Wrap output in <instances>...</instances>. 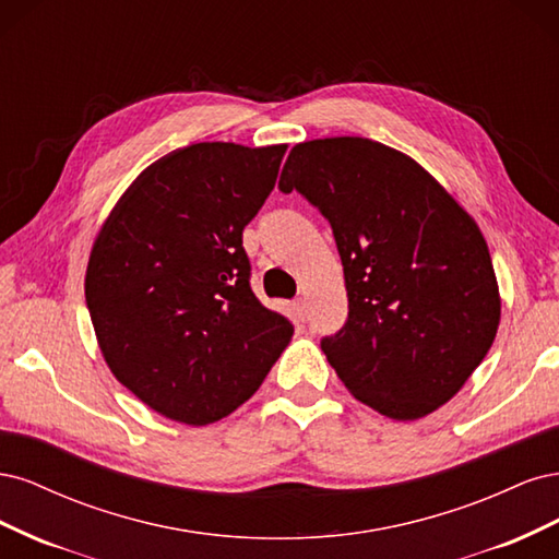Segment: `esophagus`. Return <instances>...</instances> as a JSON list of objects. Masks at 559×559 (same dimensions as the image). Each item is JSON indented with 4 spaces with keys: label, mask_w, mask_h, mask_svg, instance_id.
Masks as SVG:
<instances>
[{
    "label": "esophagus",
    "mask_w": 559,
    "mask_h": 559,
    "mask_svg": "<svg viewBox=\"0 0 559 559\" xmlns=\"http://www.w3.org/2000/svg\"><path fill=\"white\" fill-rule=\"evenodd\" d=\"M294 312H296V317L300 321H306L308 319V300L306 298H296L294 300Z\"/></svg>",
    "instance_id": "obj_1"
}]
</instances>
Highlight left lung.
Masks as SVG:
<instances>
[{"label":"left lung","instance_id":"1","mask_svg":"<svg viewBox=\"0 0 559 559\" xmlns=\"http://www.w3.org/2000/svg\"><path fill=\"white\" fill-rule=\"evenodd\" d=\"M329 218L349 314L321 341L352 396L413 421L448 403L495 343L501 296L473 216L425 167L366 138L292 148L280 177Z\"/></svg>","mask_w":559,"mask_h":559}]
</instances>
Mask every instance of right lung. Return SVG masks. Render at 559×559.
<instances>
[{
	"mask_svg": "<svg viewBox=\"0 0 559 559\" xmlns=\"http://www.w3.org/2000/svg\"><path fill=\"white\" fill-rule=\"evenodd\" d=\"M284 151H170L128 186L93 242L86 306L97 345L114 378L167 419L205 427L230 415L292 343V321L253 296L242 247Z\"/></svg>",
	"mask_w": 559,
	"mask_h": 559,
	"instance_id": "obj_1",
	"label": "right lung"
}]
</instances>
